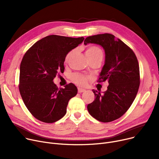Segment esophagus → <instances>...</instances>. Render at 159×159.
I'll return each mask as SVG.
<instances>
[{
  "mask_svg": "<svg viewBox=\"0 0 159 159\" xmlns=\"http://www.w3.org/2000/svg\"><path fill=\"white\" fill-rule=\"evenodd\" d=\"M78 91H79V93H83V92H84V91H86V89L79 88H78Z\"/></svg>",
  "mask_w": 159,
  "mask_h": 159,
  "instance_id": "obj_1",
  "label": "esophagus"
}]
</instances>
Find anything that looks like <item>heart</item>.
<instances>
[{"instance_id":"1","label":"heart","mask_w":159,"mask_h":159,"mask_svg":"<svg viewBox=\"0 0 159 159\" xmlns=\"http://www.w3.org/2000/svg\"><path fill=\"white\" fill-rule=\"evenodd\" d=\"M74 51H71L68 53L65 58V62H68L70 58L72 56ZM86 55L88 59L95 57H102V52L101 49L97 46H90L87 48L86 51ZM88 77L85 75H83L79 73H75L71 75V80L75 83L77 85L80 86H84L86 84L88 81Z\"/></svg>"}]
</instances>
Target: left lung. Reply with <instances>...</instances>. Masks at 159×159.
<instances>
[{
    "mask_svg": "<svg viewBox=\"0 0 159 159\" xmlns=\"http://www.w3.org/2000/svg\"><path fill=\"white\" fill-rule=\"evenodd\" d=\"M84 44L103 48L105 62L98 81L109 83L102 95L93 89L95 99L88 105V112L98 121H113L127 111L137 94L140 73L137 57L121 40L110 33L88 37Z\"/></svg>",
    "mask_w": 159,
    "mask_h": 159,
    "instance_id": "8db88e82",
    "label": "left lung"
}]
</instances>
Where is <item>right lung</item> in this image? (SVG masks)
<instances>
[{"instance_id": "obj_1", "label": "right lung", "mask_w": 159, "mask_h": 159, "mask_svg": "<svg viewBox=\"0 0 159 159\" xmlns=\"http://www.w3.org/2000/svg\"><path fill=\"white\" fill-rule=\"evenodd\" d=\"M84 39L49 35L37 41L24 55L19 91L24 104L37 119L53 123L66 115L70 99L77 94V88L70 83L58 89L53 80L58 72H64L66 55Z\"/></svg>"}]
</instances>
